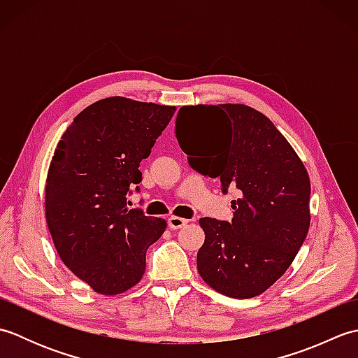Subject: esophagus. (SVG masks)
Returning <instances> with one entry per match:
<instances>
[{
    "instance_id": "obj_1",
    "label": "esophagus",
    "mask_w": 358,
    "mask_h": 358,
    "mask_svg": "<svg viewBox=\"0 0 358 358\" xmlns=\"http://www.w3.org/2000/svg\"><path fill=\"white\" fill-rule=\"evenodd\" d=\"M167 224H169L172 231H177V229H181V227H185L187 224V220L172 215V217L167 218Z\"/></svg>"
}]
</instances>
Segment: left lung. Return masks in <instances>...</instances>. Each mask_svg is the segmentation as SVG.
Segmentation results:
<instances>
[{
    "mask_svg": "<svg viewBox=\"0 0 358 358\" xmlns=\"http://www.w3.org/2000/svg\"><path fill=\"white\" fill-rule=\"evenodd\" d=\"M175 135L189 164L238 189L232 222L204 217L201 278L232 299H252L283 275L310 224L305 164L272 121L246 104L183 106Z\"/></svg>",
    "mask_w": 358,
    "mask_h": 358,
    "instance_id": "1",
    "label": "left lung"
}]
</instances>
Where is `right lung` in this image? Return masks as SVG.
Segmentation results:
<instances>
[{
    "label": "right lung",
    "instance_id": "right-lung-1",
    "mask_svg": "<svg viewBox=\"0 0 358 358\" xmlns=\"http://www.w3.org/2000/svg\"><path fill=\"white\" fill-rule=\"evenodd\" d=\"M175 110L104 98L73 118L53 152L45 222L63 263L98 294H123L138 283L148 248L166 231V220L129 208L127 194L141 183V159Z\"/></svg>",
    "mask_w": 358,
    "mask_h": 358
}]
</instances>
